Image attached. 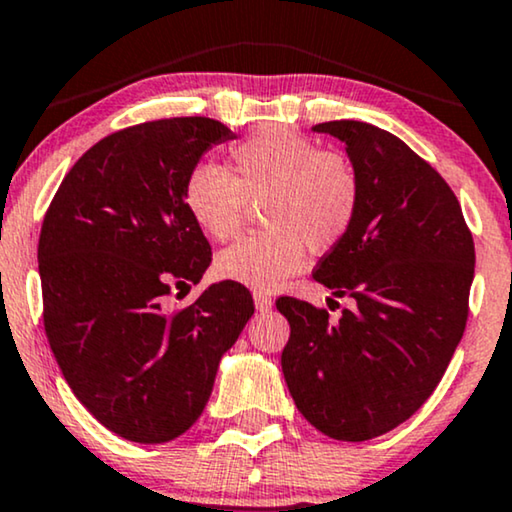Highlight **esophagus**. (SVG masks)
Instances as JSON below:
<instances>
[{
    "instance_id": "obj_1",
    "label": "esophagus",
    "mask_w": 512,
    "mask_h": 512,
    "mask_svg": "<svg viewBox=\"0 0 512 512\" xmlns=\"http://www.w3.org/2000/svg\"><path fill=\"white\" fill-rule=\"evenodd\" d=\"M252 299H255V309L257 311H269L274 302H271V297L267 292H252Z\"/></svg>"
}]
</instances>
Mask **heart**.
Here are the masks:
<instances>
[{
  "mask_svg": "<svg viewBox=\"0 0 512 512\" xmlns=\"http://www.w3.org/2000/svg\"><path fill=\"white\" fill-rule=\"evenodd\" d=\"M187 213L213 241L241 231L250 203L262 206V227L222 250L217 276L255 290H278L299 274L306 248L330 252L358 220L363 185L351 159L323 152L285 128H262L231 149V173L199 163L182 189Z\"/></svg>",
  "mask_w": 512,
  "mask_h": 512,
  "instance_id": "b5f03b06",
  "label": "heart"
}]
</instances>
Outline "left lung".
Returning <instances> with one entry per match:
<instances>
[{"mask_svg": "<svg viewBox=\"0 0 512 512\" xmlns=\"http://www.w3.org/2000/svg\"><path fill=\"white\" fill-rule=\"evenodd\" d=\"M313 131L344 142L363 185L356 224L313 271L356 306L332 323L325 309L278 299L290 323L281 365L311 426L363 442L410 419L440 384L466 330L475 245L452 189L403 140L351 119Z\"/></svg>", "mask_w": 512, "mask_h": 512, "instance_id": "1", "label": "left lung"}]
</instances>
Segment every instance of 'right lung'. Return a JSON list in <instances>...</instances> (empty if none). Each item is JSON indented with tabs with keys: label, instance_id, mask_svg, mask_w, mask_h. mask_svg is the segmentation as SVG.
<instances>
[{
	"label": "right lung",
	"instance_id": "add662e5",
	"mask_svg": "<svg viewBox=\"0 0 512 512\" xmlns=\"http://www.w3.org/2000/svg\"><path fill=\"white\" fill-rule=\"evenodd\" d=\"M234 138L206 117L124 128L74 163L44 215L37 257L51 351L79 403L131 442L159 445L192 428L255 313L234 281L166 309L213 260L185 208V180Z\"/></svg>",
	"mask_w": 512,
	"mask_h": 512
}]
</instances>
